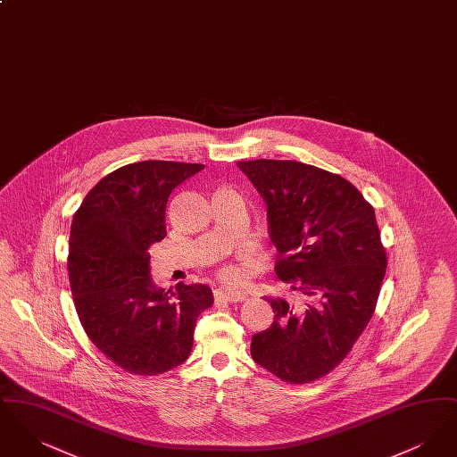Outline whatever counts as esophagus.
I'll use <instances>...</instances> for the list:
<instances>
[{
	"label": "esophagus",
	"mask_w": 457,
	"mask_h": 457,
	"mask_svg": "<svg viewBox=\"0 0 457 457\" xmlns=\"http://www.w3.org/2000/svg\"><path fill=\"white\" fill-rule=\"evenodd\" d=\"M246 296L245 293H239V291H233V289H228V287H219L216 289V300H224V302H229V303H237V302H243Z\"/></svg>",
	"instance_id": "1"
}]
</instances>
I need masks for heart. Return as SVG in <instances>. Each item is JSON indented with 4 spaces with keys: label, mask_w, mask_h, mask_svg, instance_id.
<instances>
[{
    "label": "heart",
    "mask_w": 457,
    "mask_h": 457,
    "mask_svg": "<svg viewBox=\"0 0 457 457\" xmlns=\"http://www.w3.org/2000/svg\"><path fill=\"white\" fill-rule=\"evenodd\" d=\"M219 278L226 283H237L239 281V270L237 265L233 263H228V265H222L220 270H219Z\"/></svg>",
    "instance_id": "1"
}]
</instances>
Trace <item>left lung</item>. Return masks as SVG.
<instances>
[{"instance_id":"obj_1","label":"left lung","mask_w":457,"mask_h":457,"mask_svg":"<svg viewBox=\"0 0 457 457\" xmlns=\"http://www.w3.org/2000/svg\"><path fill=\"white\" fill-rule=\"evenodd\" d=\"M238 166L267 205L274 270L293 296L267 300L274 322L252 337V358L284 382L310 384L348 356L375 312L387 267L375 211L348 179L310 164Z\"/></svg>"}]
</instances>
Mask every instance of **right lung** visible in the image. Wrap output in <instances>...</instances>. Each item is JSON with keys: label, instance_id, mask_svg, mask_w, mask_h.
I'll list each match as a JSON object with an SVG mask.
<instances>
[{"label": "right lung", "instance_id": "add662e5", "mask_svg": "<svg viewBox=\"0 0 457 457\" xmlns=\"http://www.w3.org/2000/svg\"><path fill=\"white\" fill-rule=\"evenodd\" d=\"M204 164L142 161L104 176L77 209L68 276L88 339L114 365L159 375L187 361L198 315L214 296L205 284L166 293L151 279L149 248L166 237L174 188Z\"/></svg>", "mask_w": 457, "mask_h": 457}]
</instances>
